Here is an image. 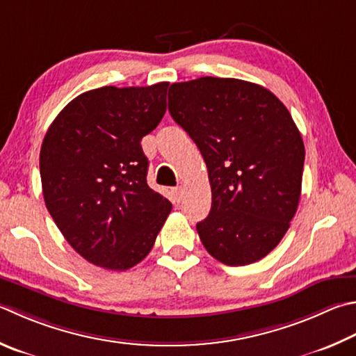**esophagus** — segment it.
Masks as SVG:
<instances>
[{
	"label": "esophagus",
	"instance_id": "obj_1",
	"mask_svg": "<svg viewBox=\"0 0 356 356\" xmlns=\"http://www.w3.org/2000/svg\"><path fill=\"white\" fill-rule=\"evenodd\" d=\"M171 195H172L174 202H180V200H182V197H184V188H182V186H177V188H172V190H171Z\"/></svg>",
	"mask_w": 356,
	"mask_h": 356
}]
</instances>
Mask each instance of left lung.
Wrapping results in <instances>:
<instances>
[{
  "label": "left lung",
  "instance_id": "obj_1",
  "mask_svg": "<svg viewBox=\"0 0 356 356\" xmlns=\"http://www.w3.org/2000/svg\"><path fill=\"white\" fill-rule=\"evenodd\" d=\"M168 111L202 154L211 209L196 229L227 266L266 257L285 236L302 190L305 146L283 102L232 77L171 83Z\"/></svg>",
  "mask_w": 356,
  "mask_h": 356
}]
</instances>
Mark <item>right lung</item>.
Segmentation results:
<instances>
[{"label": "right lung", "instance_id": "obj_1", "mask_svg": "<svg viewBox=\"0 0 356 356\" xmlns=\"http://www.w3.org/2000/svg\"><path fill=\"white\" fill-rule=\"evenodd\" d=\"M168 86L90 90L63 107L43 138L44 204L71 248L96 266L138 264L171 213L146 182L140 145L163 118Z\"/></svg>", "mask_w": 356, "mask_h": 356}]
</instances>
